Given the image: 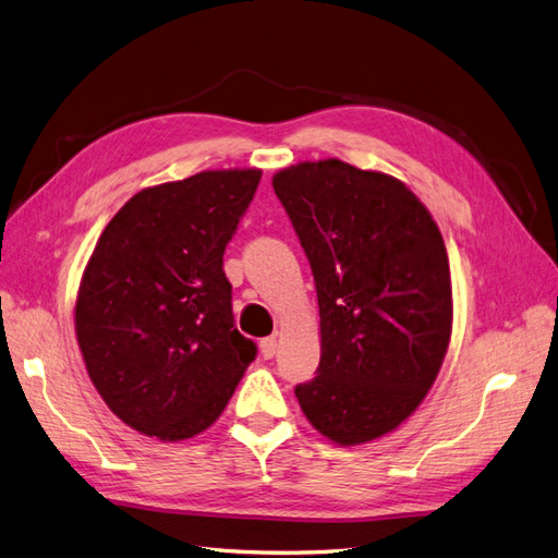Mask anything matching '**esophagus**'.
Returning <instances> with one entry per match:
<instances>
[{"instance_id":"esophagus-1","label":"esophagus","mask_w":558,"mask_h":558,"mask_svg":"<svg viewBox=\"0 0 558 558\" xmlns=\"http://www.w3.org/2000/svg\"><path fill=\"white\" fill-rule=\"evenodd\" d=\"M277 347H279V342H277V337H265V340L260 342V353H263V359H265V361H269V359H275V353H277Z\"/></svg>"}]
</instances>
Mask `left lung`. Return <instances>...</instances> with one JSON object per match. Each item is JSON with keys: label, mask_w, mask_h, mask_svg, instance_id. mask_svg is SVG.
<instances>
[{"label": "left lung", "mask_w": 558, "mask_h": 558, "mask_svg": "<svg viewBox=\"0 0 558 558\" xmlns=\"http://www.w3.org/2000/svg\"><path fill=\"white\" fill-rule=\"evenodd\" d=\"M310 260L320 363L295 396L340 445L398 428L433 386L451 335L442 234L402 181L342 160L300 162L272 179Z\"/></svg>", "instance_id": "8db88e82"}]
</instances>
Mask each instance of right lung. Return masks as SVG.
<instances>
[{"mask_svg": "<svg viewBox=\"0 0 558 558\" xmlns=\"http://www.w3.org/2000/svg\"><path fill=\"white\" fill-rule=\"evenodd\" d=\"M260 170L199 172L130 197L76 300L88 375L128 426L185 440L221 416L258 347L232 316L223 253Z\"/></svg>", "mask_w": 558, "mask_h": 558, "instance_id": "add662e5", "label": "right lung"}]
</instances>
